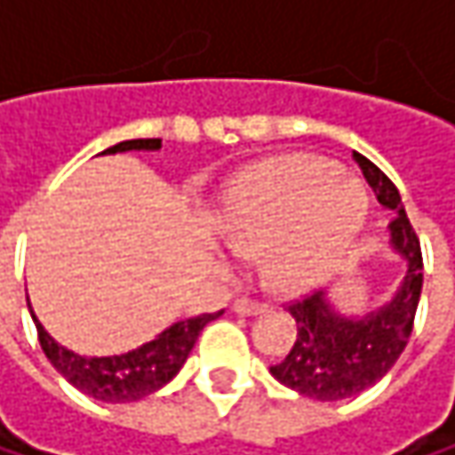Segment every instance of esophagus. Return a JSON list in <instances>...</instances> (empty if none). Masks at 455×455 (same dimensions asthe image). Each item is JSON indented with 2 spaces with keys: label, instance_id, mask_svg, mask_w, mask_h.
Returning a JSON list of instances; mask_svg holds the SVG:
<instances>
[{
  "label": "esophagus",
  "instance_id": "esophagus-1",
  "mask_svg": "<svg viewBox=\"0 0 455 455\" xmlns=\"http://www.w3.org/2000/svg\"><path fill=\"white\" fill-rule=\"evenodd\" d=\"M231 311L239 314V316H258V314L266 311V306L263 303H255V300H247V298H236L231 303Z\"/></svg>",
  "mask_w": 455,
  "mask_h": 455
}]
</instances>
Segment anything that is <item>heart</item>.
I'll use <instances>...</instances> for the list:
<instances>
[{
  "label": "heart",
  "mask_w": 455,
  "mask_h": 455,
  "mask_svg": "<svg viewBox=\"0 0 455 455\" xmlns=\"http://www.w3.org/2000/svg\"><path fill=\"white\" fill-rule=\"evenodd\" d=\"M369 197L355 179L323 157L292 155L242 173L228 187L221 227L236 250L266 247V276L276 290L323 282L366 227Z\"/></svg>",
  "instance_id": "heart-1"
}]
</instances>
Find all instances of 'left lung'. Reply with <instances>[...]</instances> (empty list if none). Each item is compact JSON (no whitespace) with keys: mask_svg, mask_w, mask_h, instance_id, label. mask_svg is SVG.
I'll return each mask as SVG.
<instances>
[{"mask_svg":"<svg viewBox=\"0 0 455 455\" xmlns=\"http://www.w3.org/2000/svg\"><path fill=\"white\" fill-rule=\"evenodd\" d=\"M353 160L363 171L379 205L395 213L387 224L390 250L406 263V271L393 298L363 314H342L326 290L290 306L298 321V337L284 361L271 366V377L306 398L326 403L369 390L395 366L411 337L424 276L421 247L401 192L369 157L353 152Z\"/></svg>","mask_w":455,"mask_h":455,"instance_id":"obj_1","label":"left lung"}]
</instances>
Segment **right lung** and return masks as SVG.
Here are the masks:
<instances>
[{"label": "right lung", "instance_id": "right-lung-1", "mask_svg": "<svg viewBox=\"0 0 455 455\" xmlns=\"http://www.w3.org/2000/svg\"><path fill=\"white\" fill-rule=\"evenodd\" d=\"M160 147H163L160 139H129V141H118L113 147H108L102 155L132 152V149L134 152H157ZM221 314L224 311L181 318V321L171 323L168 329H163L149 342L139 345L129 353L97 358V355H78V353L68 350L65 345H60L42 326V321L31 308V318L36 323L39 342H42V350L49 358V363L76 390H81L84 395L102 401V403H134V401L152 395L155 390L165 387L187 363L205 323H211Z\"/></svg>", "mask_w": 455, "mask_h": 455}]
</instances>
